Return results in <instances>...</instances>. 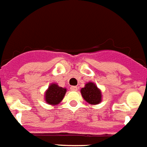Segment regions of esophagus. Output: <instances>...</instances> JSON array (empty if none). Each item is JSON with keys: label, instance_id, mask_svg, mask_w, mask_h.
<instances>
[{"label": "esophagus", "instance_id": "34e87169", "mask_svg": "<svg viewBox=\"0 0 147 147\" xmlns=\"http://www.w3.org/2000/svg\"><path fill=\"white\" fill-rule=\"evenodd\" d=\"M77 87L76 86H71V90H74V91H76L77 90Z\"/></svg>", "mask_w": 147, "mask_h": 147}]
</instances>
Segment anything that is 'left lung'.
<instances>
[{
	"mask_svg": "<svg viewBox=\"0 0 147 147\" xmlns=\"http://www.w3.org/2000/svg\"><path fill=\"white\" fill-rule=\"evenodd\" d=\"M83 98L90 105H97L102 102V92L93 82H88L81 89Z\"/></svg>",
	"mask_w": 147,
	"mask_h": 147,
	"instance_id": "8db88e82",
	"label": "left lung"
}]
</instances>
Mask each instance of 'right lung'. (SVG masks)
<instances>
[{
	"mask_svg": "<svg viewBox=\"0 0 147 147\" xmlns=\"http://www.w3.org/2000/svg\"><path fill=\"white\" fill-rule=\"evenodd\" d=\"M67 90L57 85V84H51L45 93V100L46 103L51 105H57L61 102Z\"/></svg>",
	"mask_w": 147,
	"mask_h": 147,
	"instance_id": "add662e5",
	"label": "right lung"
}]
</instances>
